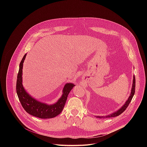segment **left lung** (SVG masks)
<instances>
[{"label":"left lung","mask_w":147,"mask_h":147,"mask_svg":"<svg viewBox=\"0 0 147 147\" xmlns=\"http://www.w3.org/2000/svg\"><path fill=\"white\" fill-rule=\"evenodd\" d=\"M135 76H134L133 77V83H132V89H131V94L130 96H129L128 100L126 101V103L124 105L122 106V107L121 108H120L118 110H117V111L106 115V116H97V118H111V117H117L118 115H119L120 114H121L123 111H125V110L127 109V107H128V106L129 105V104L131 102V101L132 99V97L135 94Z\"/></svg>","instance_id":"obj_1"}]
</instances>
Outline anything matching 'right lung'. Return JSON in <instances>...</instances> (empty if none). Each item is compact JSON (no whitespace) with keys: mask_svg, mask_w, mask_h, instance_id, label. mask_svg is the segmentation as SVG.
Instances as JSON below:
<instances>
[{"mask_svg":"<svg viewBox=\"0 0 147 147\" xmlns=\"http://www.w3.org/2000/svg\"><path fill=\"white\" fill-rule=\"evenodd\" d=\"M26 55V54L24 55L20 63L16 82V92L21 105L28 113L34 117L42 119H48L55 117L63 110L68 95L75 85L72 83L65 84L63 88L62 97L53 105H47L36 100L25 91L22 84V67Z\"/></svg>","mask_w":147,"mask_h":147,"instance_id":"right-lung-1","label":"right lung"}]
</instances>
